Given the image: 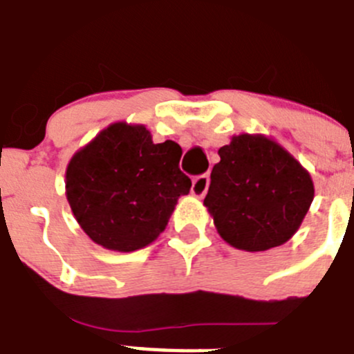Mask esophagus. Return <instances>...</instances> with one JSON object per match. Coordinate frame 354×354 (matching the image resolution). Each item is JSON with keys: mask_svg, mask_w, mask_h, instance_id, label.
<instances>
[{"mask_svg": "<svg viewBox=\"0 0 354 354\" xmlns=\"http://www.w3.org/2000/svg\"><path fill=\"white\" fill-rule=\"evenodd\" d=\"M208 187H209V176L208 174H201V176H196L192 181V196L196 197H205V194L208 192Z\"/></svg>", "mask_w": 354, "mask_h": 354, "instance_id": "esophagus-1", "label": "esophagus"}]
</instances>
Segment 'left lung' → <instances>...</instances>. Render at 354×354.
<instances>
[{
  "instance_id": "1",
  "label": "left lung",
  "mask_w": 354,
  "mask_h": 354,
  "mask_svg": "<svg viewBox=\"0 0 354 354\" xmlns=\"http://www.w3.org/2000/svg\"><path fill=\"white\" fill-rule=\"evenodd\" d=\"M218 155L205 206L222 240L263 252L292 238L314 199L304 165L263 133L232 136Z\"/></svg>"
}]
</instances>
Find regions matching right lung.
Listing matches in <instances>:
<instances>
[{"label": "right lung", "instance_id": "right-lung-1", "mask_svg": "<svg viewBox=\"0 0 354 354\" xmlns=\"http://www.w3.org/2000/svg\"><path fill=\"white\" fill-rule=\"evenodd\" d=\"M180 158V145H155L145 125L118 122L97 133L66 165V199L82 231L116 252L157 240L192 187Z\"/></svg>", "mask_w": 354, "mask_h": 354}]
</instances>
